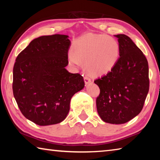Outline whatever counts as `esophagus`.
<instances>
[{
    "label": "esophagus",
    "mask_w": 160,
    "mask_h": 160,
    "mask_svg": "<svg viewBox=\"0 0 160 160\" xmlns=\"http://www.w3.org/2000/svg\"><path fill=\"white\" fill-rule=\"evenodd\" d=\"M84 80H85V85H89V84H90L92 82L90 78L88 77V75H85V76L84 77Z\"/></svg>",
    "instance_id": "34e87169"
}]
</instances>
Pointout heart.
Returning <instances> with one entry per match:
<instances>
[{
  "mask_svg": "<svg viewBox=\"0 0 160 160\" xmlns=\"http://www.w3.org/2000/svg\"><path fill=\"white\" fill-rule=\"evenodd\" d=\"M73 52L68 53L70 64L79 67L82 61L92 75H102L109 72L117 63L119 45L114 39L104 34L89 33L75 43Z\"/></svg>",
  "mask_w": 160,
  "mask_h": 160,
  "instance_id": "heart-1",
  "label": "heart"
}]
</instances>
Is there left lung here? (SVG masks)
<instances>
[{"instance_id":"1","label":"left lung","mask_w":160,"mask_h":160,"mask_svg":"<svg viewBox=\"0 0 160 160\" xmlns=\"http://www.w3.org/2000/svg\"><path fill=\"white\" fill-rule=\"evenodd\" d=\"M114 36L120 57L110 72L94 80L100 89L96 104L102 121L122 124L141 112L149 91V68L147 58L131 38Z\"/></svg>"}]
</instances>
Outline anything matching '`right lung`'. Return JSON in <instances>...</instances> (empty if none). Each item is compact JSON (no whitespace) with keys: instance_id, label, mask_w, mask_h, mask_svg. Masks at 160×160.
Instances as JSON below:
<instances>
[{"instance_id":"obj_1","label":"right lung","mask_w":160,"mask_h":160,"mask_svg":"<svg viewBox=\"0 0 160 160\" xmlns=\"http://www.w3.org/2000/svg\"><path fill=\"white\" fill-rule=\"evenodd\" d=\"M70 46L68 35L39 37L16 58L13 95L24 116L39 126L63 121L72 97L85 87L82 75L65 68Z\"/></svg>"}]
</instances>
